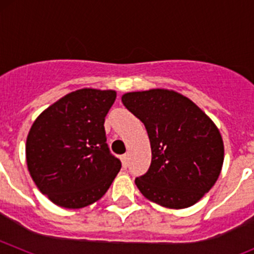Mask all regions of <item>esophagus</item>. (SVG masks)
Wrapping results in <instances>:
<instances>
[{
    "label": "esophagus",
    "mask_w": 254,
    "mask_h": 254,
    "mask_svg": "<svg viewBox=\"0 0 254 254\" xmlns=\"http://www.w3.org/2000/svg\"><path fill=\"white\" fill-rule=\"evenodd\" d=\"M121 160H122L123 168L127 169V167H128V155H122V156H121Z\"/></svg>",
    "instance_id": "1"
}]
</instances>
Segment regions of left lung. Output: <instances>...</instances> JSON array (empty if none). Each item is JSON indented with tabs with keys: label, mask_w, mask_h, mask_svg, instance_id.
Returning a JSON list of instances; mask_svg holds the SVG:
<instances>
[{
	"label": "left lung",
	"mask_w": 254,
	"mask_h": 254,
	"mask_svg": "<svg viewBox=\"0 0 254 254\" xmlns=\"http://www.w3.org/2000/svg\"><path fill=\"white\" fill-rule=\"evenodd\" d=\"M122 103L145 125L151 145L149 170L134 179L141 193L164 207L194 205L223 167L224 143L215 123L173 90L127 93Z\"/></svg>",
	"instance_id": "left-lung-1"
}]
</instances>
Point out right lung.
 Masks as SVG:
<instances>
[{
    "instance_id": "right-lung-1",
    "label": "right lung",
    "mask_w": 254,
    "mask_h": 254,
    "mask_svg": "<svg viewBox=\"0 0 254 254\" xmlns=\"http://www.w3.org/2000/svg\"><path fill=\"white\" fill-rule=\"evenodd\" d=\"M116 91L81 89L47 108L26 138V163L43 194L61 207L102 198L122 164L111 154L104 121Z\"/></svg>"
}]
</instances>
